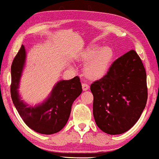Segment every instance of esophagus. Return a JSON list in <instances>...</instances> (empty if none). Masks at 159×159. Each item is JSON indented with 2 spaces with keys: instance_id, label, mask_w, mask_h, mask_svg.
Masks as SVG:
<instances>
[{
  "instance_id": "34e87169",
  "label": "esophagus",
  "mask_w": 159,
  "mask_h": 159,
  "mask_svg": "<svg viewBox=\"0 0 159 159\" xmlns=\"http://www.w3.org/2000/svg\"><path fill=\"white\" fill-rule=\"evenodd\" d=\"M82 89H83V90H87L89 87V84L86 83V82H83V83L82 84Z\"/></svg>"
}]
</instances>
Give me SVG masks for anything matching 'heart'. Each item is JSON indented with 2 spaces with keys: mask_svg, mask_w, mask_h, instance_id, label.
Returning <instances> with one entry per match:
<instances>
[{
  "mask_svg": "<svg viewBox=\"0 0 159 159\" xmlns=\"http://www.w3.org/2000/svg\"><path fill=\"white\" fill-rule=\"evenodd\" d=\"M112 56V50L108 47L102 48L97 52L92 51L89 54L92 59L85 66L86 74L92 78L100 77L107 70Z\"/></svg>",
  "mask_w": 159,
  "mask_h": 159,
  "instance_id": "b5f03b06",
  "label": "heart"
}]
</instances>
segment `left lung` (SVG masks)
<instances>
[{"instance_id": "8db88e82", "label": "left lung", "mask_w": 159, "mask_h": 159, "mask_svg": "<svg viewBox=\"0 0 159 159\" xmlns=\"http://www.w3.org/2000/svg\"><path fill=\"white\" fill-rule=\"evenodd\" d=\"M90 90L100 129L117 135L132 128L148 99L146 70L136 52L130 50L114 61L107 74L93 82Z\"/></svg>"}]
</instances>
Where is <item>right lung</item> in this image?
<instances>
[{
    "label": "right lung",
    "mask_w": 159,
    "mask_h": 159,
    "mask_svg": "<svg viewBox=\"0 0 159 159\" xmlns=\"http://www.w3.org/2000/svg\"><path fill=\"white\" fill-rule=\"evenodd\" d=\"M26 59L24 47L21 45L11 64V95L17 111L30 128L41 134L59 132L65 126L75 99L82 93L80 77L59 82L51 95L41 105L28 107L20 100L17 89Z\"/></svg>",
    "instance_id": "1"
}]
</instances>
